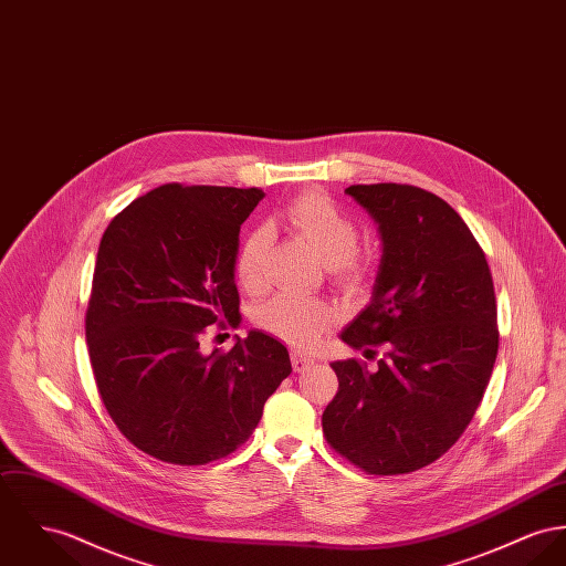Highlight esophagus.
Wrapping results in <instances>:
<instances>
[{"instance_id":"1","label":"esophagus","mask_w":566,"mask_h":566,"mask_svg":"<svg viewBox=\"0 0 566 566\" xmlns=\"http://www.w3.org/2000/svg\"><path fill=\"white\" fill-rule=\"evenodd\" d=\"M313 358L311 356H306V354H301V352H292V367H294V371H306L308 367H313Z\"/></svg>"}]
</instances>
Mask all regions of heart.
I'll list each match as a JSON object with an SVG mask.
<instances>
[{
    "instance_id": "b5f03b06",
    "label": "heart",
    "mask_w": 566,
    "mask_h": 566,
    "mask_svg": "<svg viewBox=\"0 0 566 566\" xmlns=\"http://www.w3.org/2000/svg\"><path fill=\"white\" fill-rule=\"evenodd\" d=\"M285 217L315 255L324 264L333 265L340 279H354L358 274L354 260L360 238L358 227L328 195L317 190L304 192L287 208ZM265 247L268 233L258 229L244 240L238 253L235 279L249 292H258L264 285ZM333 322L335 311L326 302L296 296H276L258 311V324L265 333L296 347H311Z\"/></svg>"
}]
</instances>
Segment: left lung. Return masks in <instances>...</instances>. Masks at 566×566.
<instances>
[{"label": "left lung", "mask_w": 566, "mask_h": 566, "mask_svg": "<svg viewBox=\"0 0 566 566\" xmlns=\"http://www.w3.org/2000/svg\"><path fill=\"white\" fill-rule=\"evenodd\" d=\"M377 223L381 258L369 304L340 340L374 352L376 371L349 358L331 367L339 392L322 416L335 451L369 474L420 470L459 440L490 384L495 294L472 231L433 192L408 185L345 189Z\"/></svg>", "instance_id": "8db88e82"}]
</instances>
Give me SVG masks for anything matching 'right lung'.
<instances>
[{"mask_svg":"<svg viewBox=\"0 0 566 566\" xmlns=\"http://www.w3.org/2000/svg\"><path fill=\"white\" fill-rule=\"evenodd\" d=\"M260 189L165 185L103 233L85 339L98 392L139 451L201 465L235 451L292 374L287 347L260 331L203 354V328L240 317V226Z\"/></svg>","mask_w":566,"mask_h":566,"instance_id":"add662e5","label":"right lung"}]
</instances>
